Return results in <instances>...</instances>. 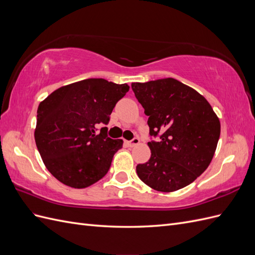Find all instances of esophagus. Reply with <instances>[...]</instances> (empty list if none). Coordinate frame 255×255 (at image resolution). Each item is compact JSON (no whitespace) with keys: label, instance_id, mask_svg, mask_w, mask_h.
I'll return each mask as SVG.
<instances>
[{"label":"esophagus","instance_id":"34e87169","mask_svg":"<svg viewBox=\"0 0 255 255\" xmlns=\"http://www.w3.org/2000/svg\"><path fill=\"white\" fill-rule=\"evenodd\" d=\"M140 142V140H139V138L138 137H135V138H133L132 140H129V141H127V144L128 145V146H135V145H137L138 143Z\"/></svg>","mask_w":255,"mask_h":255}]
</instances>
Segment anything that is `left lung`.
<instances>
[{"label":"left lung","mask_w":255,"mask_h":255,"mask_svg":"<svg viewBox=\"0 0 255 255\" xmlns=\"http://www.w3.org/2000/svg\"><path fill=\"white\" fill-rule=\"evenodd\" d=\"M148 116L151 157L136 167L139 179L157 191L171 192L194 182L210 166L220 136V121L198 91L172 78L132 83Z\"/></svg>","instance_id":"obj_1"}]
</instances>
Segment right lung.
<instances>
[{"label":"right lung","instance_id":"1","mask_svg":"<svg viewBox=\"0 0 255 255\" xmlns=\"http://www.w3.org/2000/svg\"><path fill=\"white\" fill-rule=\"evenodd\" d=\"M128 84L87 79L53 91L37 111L35 141L50 173L72 188H85L107 173L122 139L107 137L110 115Z\"/></svg>","mask_w":255,"mask_h":255}]
</instances>
